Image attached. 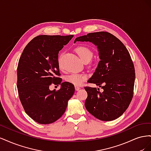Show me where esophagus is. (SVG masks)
Masks as SVG:
<instances>
[{
  "mask_svg": "<svg viewBox=\"0 0 151 151\" xmlns=\"http://www.w3.org/2000/svg\"><path fill=\"white\" fill-rule=\"evenodd\" d=\"M75 89H76V91H79L81 89V88H80V87H79V86H76L75 87Z\"/></svg>",
  "mask_w": 151,
  "mask_h": 151,
  "instance_id": "esophagus-1",
  "label": "esophagus"
}]
</instances>
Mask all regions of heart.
<instances>
[{"label":"heart","instance_id":"obj_1","mask_svg":"<svg viewBox=\"0 0 151 151\" xmlns=\"http://www.w3.org/2000/svg\"><path fill=\"white\" fill-rule=\"evenodd\" d=\"M76 53L78 54L79 57L82 59V60L84 62L88 61L89 62L93 55V52L89 47L86 45H81L77 46L76 49ZM58 66L60 69H62V67L60 63V58H58ZM86 76L81 73L74 72L72 73L70 75L65 77V80L68 83L74 84L75 86H79L83 83V82L86 80Z\"/></svg>","mask_w":151,"mask_h":151}]
</instances>
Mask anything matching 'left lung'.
<instances>
[{"mask_svg": "<svg viewBox=\"0 0 151 151\" xmlns=\"http://www.w3.org/2000/svg\"><path fill=\"white\" fill-rule=\"evenodd\" d=\"M76 42L96 45L101 60L88 83L101 87L103 91L85 87L86 109L100 120L116 119L129 107L134 94L135 73L129 51L116 36L104 31L79 36Z\"/></svg>", "mask_w": 151, "mask_h": 151, "instance_id": "left-lung-1", "label": "left lung"}]
</instances>
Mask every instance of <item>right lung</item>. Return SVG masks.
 <instances>
[{"instance_id": "obj_1", "label": "right lung", "mask_w": 151, "mask_h": 151, "mask_svg": "<svg viewBox=\"0 0 151 151\" xmlns=\"http://www.w3.org/2000/svg\"><path fill=\"white\" fill-rule=\"evenodd\" d=\"M73 35H40L24 48L17 68V88L25 112L40 124H49L65 113L67 103L74 93V86L62 79L58 54ZM61 84L60 90H49Z\"/></svg>"}]
</instances>
